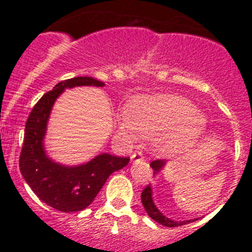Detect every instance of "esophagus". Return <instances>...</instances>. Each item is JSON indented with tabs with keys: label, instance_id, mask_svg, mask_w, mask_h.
Segmentation results:
<instances>
[{
	"label": "esophagus",
	"instance_id": "esophagus-1",
	"mask_svg": "<svg viewBox=\"0 0 252 252\" xmlns=\"http://www.w3.org/2000/svg\"><path fill=\"white\" fill-rule=\"evenodd\" d=\"M144 161V156H142L141 152H135L134 155H131V162L133 163H136V162H141Z\"/></svg>",
	"mask_w": 252,
	"mask_h": 252
}]
</instances>
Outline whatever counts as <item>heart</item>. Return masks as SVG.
<instances>
[{"mask_svg":"<svg viewBox=\"0 0 252 252\" xmlns=\"http://www.w3.org/2000/svg\"><path fill=\"white\" fill-rule=\"evenodd\" d=\"M207 119L194 102L179 95L142 96L117 116V133L133 142L139 135H159L158 145L167 152H178L191 146L204 134Z\"/></svg>","mask_w":252,"mask_h":252,"instance_id":"1","label":"heart"}]
</instances>
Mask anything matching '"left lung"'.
Listing matches in <instances>:
<instances>
[{
  "label": "left lung",
  "instance_id": "obj_1",
  "mask_svg": "<svg viewBox=\"0 0 252 252\" xmlns=\"http://www.w3.org/2000/svg\"><path fill=\"white\" fill-rule=\"evenodd\" d=\"M151 168L154 169V174L158 173L161 169H163V167L166 166V161L164 159H156V161H152L150 163ZM141 202L142 206H144L145 211H146L147 215L152 218L154 220H156L157 223L159 224L164 225V227H169V228H173V227H180V225H184L188 224L190 222H195L199 218H195V220H182V222H178V220H173L171 218L166 217L158 208L156 207L155 205L154 199H152V189H151V185H147L141 192Z\"/></svg>",
  "mask_w": 252,
  "mask_h": 252
}]
</instances>
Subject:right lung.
Instances as JSON below:
<instances>
[{"mask_svg": "<svg viewBox=\"0 0 252 252\" xmlns=\"http://www.w3.org/2000/svg\"><path fill=\"white\" fill-rule=\"evenodd\" d=\"M75 86H105L91 77L61 81L45 94L32 108L25 124L19 169L25 182L41 201L62 212H78L95 200L113 172L128 164V157L101 154L79 166H64L47 156L44 146L47 122L53 103L65 90Z\"/></svg>", "mask_w": 252, "mask_h": 252, "instance_id": "obj_1", "label": "right lung"}]
</instances>
